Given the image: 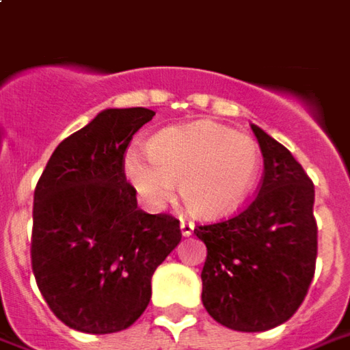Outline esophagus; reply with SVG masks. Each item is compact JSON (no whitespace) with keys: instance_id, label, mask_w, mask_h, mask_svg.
<instances>
[{"instance_id":"obj_1","label":"esophagus","mask_w":350,"mask_h":350,"mask_svg":"<svg viewBox=\"0 0 350 350\" xmlns=\"http://www.w3.org/2000/svg\"><path fill=\"white\" fill-rule=\"evenodd\" d=\"M180 233H183V237H191L194 233V224L187 221V219H180Z\"/></svg>"}]
</instances>
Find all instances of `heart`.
I'll list each match as a JSON object with an SVG mask.
<instances>
[{
  "mask_svg": "<svg viewBox=\"0 0 350 350\" xmlns=\"http://www.w3.org/2000/svg\"><path fill=\"white\" fill-rule=\"evenodd\" d=\"M262 167L258 144L212 121L170 126L148 142V158L131 148L125 175L148 208L170 202L179 192L189 212L219 217L241 208L256 187Z\"/></svg>",
  "mask_w": 350,
  "mask_h": 350,
  "instance_id": "obj_1",
  "label": "heart"
}]
</instances>
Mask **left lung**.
I'll return each mask as SVG.
<instances>
[{
    "instance_id": "left-lung-1",
    "label": "left lung",
    "mask_w": 350,
    "mask_h": 350,
    "mask_svg": "<svg viewBox=\"0 0 350 350\" xmlns=\"http://www.w3.org/2000/svg\"><path fill=\"white\" fill-rule=\"evenodd\" d=\"M264 156L256 198L194 235L208 248L202 269L204 308L235 332H266L287 322L304 301L316 269L318 227L314 185L275 138L252 125Z\"/></svg>"
}]
</instances>
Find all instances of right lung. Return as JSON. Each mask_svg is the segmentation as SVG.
<instances>
[{
    "mask_svg": "<svg viewBox=\"0 0 350 350\" xmlns=\"http://www.w3.org/2000/svg\"><path fill=\"white\" fill-rule=\"evenodd\" d=\"M146 107L104 109L51 154L34 191L32 271L65 325L115 334L137 322L152 275L180 243L179 221L142 212L123 156Z\"/></svg>",
    "mask_w": 350,
    "mask_h": 350,
    "instance_id": "obj_1",
    "label": "right lung"
}]
</instances>
